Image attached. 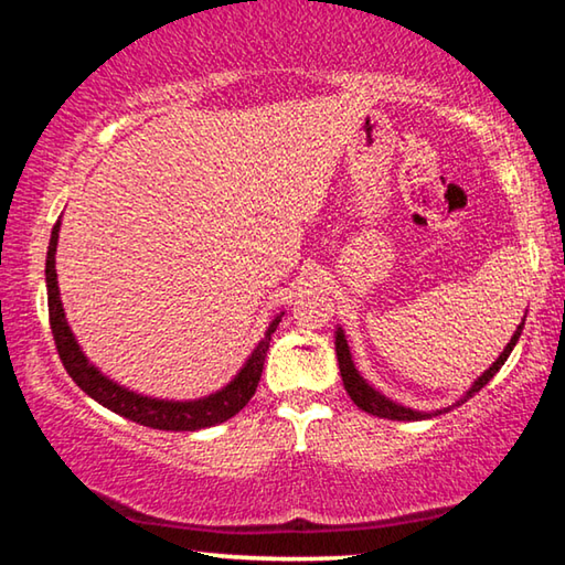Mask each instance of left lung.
Returning a JSON list of instances; mask_svg holds the SVG:
<instances>
[{"label": "left lung", "instance_id": "1", "mask_svg": "<svg viewBox=\"0 0 565 565\" xmlns=\"http://www.w3.org/2000/svg\"><path fill=\"white\" fill-rule=\"evenodd\" d=\"M523 323H525V317L521 319L519 327H515L511 341L505 343V349L501 351V356L495 359V361L491 363V366L486 369L483 374L473 381L471 388H468L466 394L456 401V404L446 406V408H438V411H416V408H411V406L398 404V401L384 396V394H381L379 388L371 386L369 381L359 374L356 363H353V359H351V349H349L347 333H343V329H341V327H337V331H333V339H337V341H333V347H337V359H339V369H341L343 388H347V394L351 396L353 404H356L361 411H366V414H371V416H379V418H388V420H424V418H431V416L448 414V411H451V408L461 406V404H466L468 398L476 396L478 391H481L486 384H489V381H491L495 374H499V369L503 366L505 359L511 356L513 347H515V343H519V339H521V333H523Z\"/></svg>", "mask_w": 565, "mask_h": 565}]
</instances>
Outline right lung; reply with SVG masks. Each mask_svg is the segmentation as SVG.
<instances>
[{
  "mask_svg": "<svg viewBox=\"0 0 565 565\" xmlns=\"http://www.w3.org/2000/svg\"><path fill=\"white\" fill-rule=\"evenodd\" d=\"M60 228L62 218H56L50 248H46V301H50V323L56 351H60L66 374L74 379V384L79 386L84 394L92 396L104 408L114 411V414L129 418L134 424L159 428V431H199V428L224 424V420L236 416L238 411L248 404V398L254 396L256 386H259L271 333L279 327L284 311L276 313L271 319V323L264 331V339L256 343L252 353H248V359L244 361V366L236 371V376L228 381L226 386L214 391V394L186 401L137 394V391L121 386L119 381L109 379L97 363L89 361L87 353L82 351L79 341H76L70 321H66L60 281H56V244H60Z\"/></svg>",
  "mask_w": 565,
  "mask_h": 565,
  "instance_id": "add662e5",
  "label": "right lung"
}]
</instances>
